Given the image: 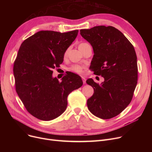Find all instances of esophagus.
I'll return each mask as SVG.
<instances>
[{
    "label": "esophagus",
    "instance_id": "34e87169",
    "mask_svg": "<svg viewBox=\"0 0 152 152\" xmlns=\"http://www.w3.org/2000/svg\"><path fill=\"white\" fill-rule=\"evenodd\" d=\"M82 79H83V84H85L86 83V79L84 77H82Z\"/></svg>",
    "mask_w": 152,
    "mask_h": 152
}]
</instances>
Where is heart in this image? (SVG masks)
I'll use <instances>...</instances> for the list:
<instances>
[{"label": "heart", "mask_w": 152, "mask_h": 152, "mask_svg": "<svg viewBox=\"0 0 152 152\" xmlns=\"http://www.w3.org/2000/svg\"><path fill=\"white\" fill-rule=\"evenodd\" d=\"M88 45H89L88 44L85 43V42H83V43L79 44V49L80 50V51H81L86 46ZM66 55H67V51L65 53V57H66ZM83 68H84L83 66H81V65H73L70 68V70L75 72V73H79V74H81L83 73Z\"/></svg>", "instance_id": "1"}]
</instances>
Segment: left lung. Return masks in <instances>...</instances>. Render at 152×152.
Here are the masks:
<instances>
[{"label":"left lung","mask_w":152,"mask_h":152,"mask_svg":"<svg viewBox=\"0 0 152 152\" xmlns=\"http://www.w3.org/2000/svg\"><path fill=\"white\" fill-rule=\"evenodd\" d=\"M82 37L93 48L90 68L101 76L100 85L92 79L86 81L94 93L87 101L91 112L103 119L112 118L127 107L137 83V56L125 36L113 26H97L81 29Z\"/></svg>","instance_id":"8db88e82"}]
</instances>
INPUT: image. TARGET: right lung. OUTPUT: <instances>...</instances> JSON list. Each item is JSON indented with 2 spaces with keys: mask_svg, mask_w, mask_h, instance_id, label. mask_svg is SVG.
<instances>
[{
  "mask_svg": "<svg viewBox=\"0 0 152 152\" xmlns=\"http://www.w3.org/2000/svg\"><path fill=\"white\" fill-rule=\"evenodd\" d=\"M77 33L40 31L20 47L13 66L16 91L28 112L41 120L60 116L66 109L68 95L83 86L81 77L71 72L61 82L52 76Z\"/></svg>",
  "mask_w": 152,
  "mask_h": 152,
  "instance_id": "obj_1",
  "label": "right lung"
}]
</instances>
